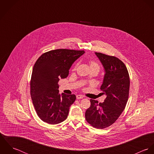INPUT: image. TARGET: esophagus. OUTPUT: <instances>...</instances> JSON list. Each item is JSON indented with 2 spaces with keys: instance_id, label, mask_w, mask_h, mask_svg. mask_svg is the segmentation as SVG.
<instances>
[{
  "instance_id": "obj_1",
  "label": "esophagus",
  "mask_w": 154,
  "mask_h": 154,
  "mask_svg": "<svg viewBox=\"0 0 154 154\" xmlns=\"http://www.w3.org/2000/svg\"><path fill=\"white\" fill-rule=\"evenodd\" d=\"M83 96L82 95H76V98L78 99V100H79V99H82L83 98Z\"/></svg>"
}]
</instances>
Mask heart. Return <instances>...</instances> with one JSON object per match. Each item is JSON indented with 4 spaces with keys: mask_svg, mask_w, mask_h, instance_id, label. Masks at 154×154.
Returning <instances> with one entry per match:
<instances>
[{
    "mask_svg": "<svg viewBox=\"0 0 154 154\" xmlns=\"http://www.w3.org/2000/svg\"><path fill=\"white\" fill-rule=\"evenodd\" d=\"M90 67H95V68H97L98 70L100 69V65L98 63H97L95 61H93V60H91L90 62ZM77 67V65L75 66L74 69H76Z\"/></svg>",
    "mask_w": 154,
    "mask_h": 154,
    "instance_id": "heart-1",
    "label": "heart"
}]
</instances>
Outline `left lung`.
Listing matches in <instances>:
<instances>
[{
  "label": "left lung",
  "instance_id": "1",
  "mask_svg": "<svg viewBox=\"0 0 154 154\" xmlns=\"http://www.w3.org/2000/svg\"><path fill=\"white\" fill-rule=\"evenodd\" d=\"M105 70L101 90L107 95L104 102L90 100L91 106L85 112L89 124L97 129L112 125L120 117L127 104L130 78L124 63L116 57L95 52Z\"/></svg>",
  "mask_w": 154,
  "mask_h": 154
}]
</instances>
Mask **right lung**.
<instances>
[{
	"instance_id": "right-lung-1",
	"label": "right lung",
	"mask_w": 154,
	"mask_h": 154,
	"mask_svg": "<svg viewBox=\"0 0 154 154\" xmlns=\"http://www.w3.org/2000/svg\"><path fill=\"white\" fill-rule=\"evenodd\" d=\"M84 50L57 49L43 53L33 67L30 93L38 116L43 122L56 125L65 120L69 107L76 100L74 94H59L58 82L65 78L73 62Z\"/></svg>"
}]
</instances>
